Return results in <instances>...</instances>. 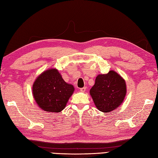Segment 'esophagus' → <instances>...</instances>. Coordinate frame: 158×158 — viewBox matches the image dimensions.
I'll return each instance as SVG.
<instances>
[{
	"instance_id": "esophagus-1",
	"label": "esophagus",
	"mask_w": 158,
	"mask_h": 158,
	"mask_svg": "<svg viewBox=\"0 0 158 158\" xmlns=\"http://www.w3.org/2000/svg\"><path fill=\"white\" fill-rule=\"evenodd\" d=\"M85 90H86V88H81L80 89V91H81V92H85Z\"/></svg>"
}]
</instances>
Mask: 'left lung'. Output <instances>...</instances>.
Here are the masks:
<instances>
[{"label": "left lung", "instance_id": "obj_1", "mask_svg": "<svg viewBox=\"0 0 158 158\" xmlns=\"http://www.w3.org/2000/svg\"><path fill=\"white\" fill-rule=\"evenodd\" d=\"M127 92L126 81L115 70L96 77L89 94L100 111L109 113L122 105Z\"/></svg>", "mask_w": 158, "mask_h": 158}]
</instances>
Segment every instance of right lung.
Instances as JSON below:
<instances>
[{
	"mask_svg": "<svg viewBox=\"0 0 158 158\" xmlns=\"http://www.w3.org/2000/svg\"><path fill=\"white\" fill-rule=\"evenodd\" d=\"M75 91L56 69H49L36 77L32 85V95L40 109L48 113H59L65 108Z\"/></svg>",
	"mask_w": 158,
	"mask_h": 158,
	"instance_id": "right-lung-1",
	"label": "right lung"
}]
</instances>
